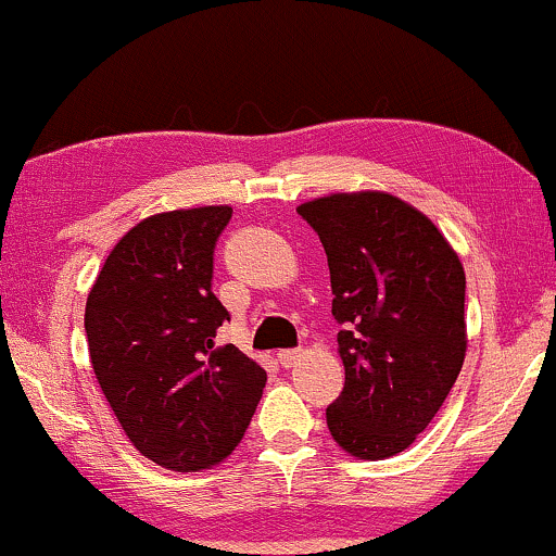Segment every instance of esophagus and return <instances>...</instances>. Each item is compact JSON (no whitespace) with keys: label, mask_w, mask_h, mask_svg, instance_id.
Returning <instances> with one entry per match:
<instances>
[{"label":"esophagus","mask_w":556,"mask_h":556,"mask_svg":"<svg viewBox=\"0 0 556 556\" xmlns=\"http://www.w3.org/2000/svg\"><path fill=\"white\" fill-rule=\"evenodd\" d=\"M302 355H304L302 350H280V352H278V363H280V366H283V368H294L296 363L302 361Z\"/></svg>","instance_id":"obj_1"}]
</instances>
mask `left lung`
Returning <instances> with one entry per match:
<instances>
[{
  "label": "left lung",
  "mask_w": 556,
  "mask_h": 556,
  "mask_svg": "<svg viewBox=\"0 0 556 556\" xmlns=\"http://www.w3.org/2000/svg\"><path fill=\"white\" fill-rule=\"evenodd\" d=\"M296 212L324 243L342 326L344 390L326 424L352 456L390 458L427 429L464 366V267L432 219L390 193H333Z\"/></svg>",
  "instance_id": "8db88e82"
}]
</instances>
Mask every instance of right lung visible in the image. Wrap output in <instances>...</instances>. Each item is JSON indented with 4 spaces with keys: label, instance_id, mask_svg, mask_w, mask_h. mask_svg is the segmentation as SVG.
Segmentation results:
<instances>
[{
    "label": "right lung",
    "instance_id": "right-lung-1",
    "mask_svg": "<svg viewBox=\"0 0 556 556\" xmlns=\"http://www.w3.org/2000/svg\"><path fill=\"white\" fill-rule=\"evenodd\" d=\"M230 206L177 208L135 225L87 296L94 376L132 445L159 467L199 471L236 451L267 374L217 344L230 313L212 291Z\"/></svg>",
    "mask_w": 556,
    "mask_h": 556
}]
</instances>
